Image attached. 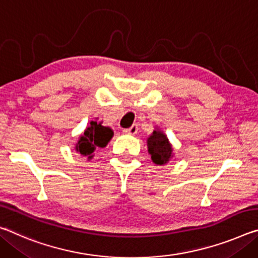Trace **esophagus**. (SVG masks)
I'll return each instance as SVG.
<instances>
[{"mask_svg":"<svg viewBox=\"0 0 258 258\" xmlns=\"http://www.w3.org/2000/svg\"><path fill=\"white\" fill-rule=\"evenodd\" d=\"M124 133H126V134H130V136H136V134L138 133V126H137V125L131 126L130 128H126V130H124Z\"/></svg>","mask_w":258,"mask_h":258,"instance_id":"34e87169","label":"esophagus"}]
</instances>
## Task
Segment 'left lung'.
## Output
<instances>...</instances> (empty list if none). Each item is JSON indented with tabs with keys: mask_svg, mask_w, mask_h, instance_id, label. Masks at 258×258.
I'll return each instance as SVG.
<instances>
[{
	"mask_svg": "<svg viewBox=\"0 0 258 258\" xmlns=\"http://www.w3.org/2000/svg\"><path fill=\"white\" fill-rule=\"evenodd\" d=\"M148 153L156 165H165L173 157V148L166 134L158 127H155L153 133L147 139Z\"/></svg>",
	"mask_w": 258,
	"mask_h": 258,
	"instance_id": "1",
	"label": "left lung"
}]
</instances>
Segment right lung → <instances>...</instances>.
Wrapping results in <instances>:
<instances>
[{
	"label": "right lung",
	"instance_id": "obj_1",
	"mask_svg": "<svg viewBox=\"0 0 258 258\" xmlns=\"http://www.w3.org/2000/svg\"><path fill=\"white\" fill-rule=\"evenodd\" d=\"M92 120L85 132L78 139L75 149L80 156L87 157L88 161L94 157L96 148H104L113 137V131L109 126H103L102 121Z\"/></svg>",
	"mask_w": 258,
	"mask_h": 258
}]
</instances>
